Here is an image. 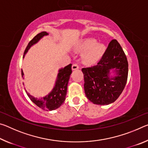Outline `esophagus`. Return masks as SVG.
Segmentation results:
<instances>
[{
  "label": "esophagus",
  "instance_id": "1",
  "mask_svg": "<svg viewBox=\"0 0 148 148\" xmlns=\"http://www.w3.org/2000/svg\"><path fill=\"white\" fill-rule=\"evenodd\" d=\"M72 70L78 69H79V65L77 64V63H74L73 64H72Z\"/></svg>",
  "mask_w": 148,
  "mask_h": 148
}]
</instances>
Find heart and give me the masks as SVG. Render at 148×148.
Here are the masks:
<instances>
[{
	"instance_id": "obj_1",
	"label": "heart",
	"mask_w": 148,
	"mask_h": 148,
	"mask_svg": "<svg viewBox=\"0 0 148 148\" xmlns=\"http://www.w3.org/2000/svg\"><path fill=\"white\" fill-rule=\"evenodd\" d=\"M78 51H87L83 56V61L85 64L91 65L99 61L104 53L105 46L104 44L97 43L94 38H89L85 40L77 49Z\"/></svg>"
}]
</instances>
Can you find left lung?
Returning a JSON list of instances; mask_svg holds the SVG:
<instances>
[{"instance_id": "left-lung-1", "label": "left lung", "mask_w": 148, "mask_h": 148, "mask_svg": "<svg viewBox=\"0 0 148 148\" xmlns=\"http://www.w3.org/2000/svg\"><path fill=\"white\" fill-rule=\"evenodd\" d=\"M128 61L116 39L110 42L97 64L82 69L84 75V90L92 103L105 105L116 101L123 91L128 77ZM118 69L117 76L110 79V69Z\"/></svg>"}]
</instances>
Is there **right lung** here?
Wrapping results in <instances>:
<instances>
[{
    "instance_id": "obj_1",
    "label": "right lung",
    "mask_w": 148,
    "mask_h": 148,
    "mask_svg": "<svg viewBox=\"0 0 148 148\" xmlns=\"http://www.w3.org/2000/svg\"><path fill=\"white\" fill-rule=\"evenodd\" d=\"M47 34H48L44 31L36 34L27 45L26 49L25 50L24 56L32 45L36 44L42 37ZM71 73L72 64H69L66 66H65L64 68L59 70L58 75H57L56 86H55L53 91L50 92L49 95H47V96L43 97V98L40 99L34 98L26 91L27 94L29 97V99L36 106H38L42 109L46 110H53L58 108L59 107L61 106V104H62L65 100V97H66L67 91V86H68L69 80ZM23 71H21L22 77H23Z\"/></svg>"
}]
</instances>
